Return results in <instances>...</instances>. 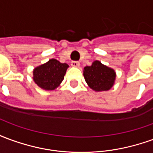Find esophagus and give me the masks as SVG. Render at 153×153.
Instances as JSON below:
<instances>
[{"label": "esophagus", "mask_w": 153, "mask_h": 153, "mask_svg": "<svg viewBox=\"0 0 153 153\" xmlns=\"http://www.w3.org/2000/svg\"><path fill=\"white\" fill-rule=\"evenodd\" d=\"M71 66L75 67V68H79L80 66V64L78 61H72L71 62Z\"/></svg>", "instance_id": "esophagus-1"}]
</instances>
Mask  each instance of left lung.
Listing matches in <instances>:
<instances>
[{
    "instance_id": "1",
    "label": "left lung",
    "mask_w": 153,
    "mask_h": 153,
    "mask_svg": "<svg viewBox=\"0 0 153 153\" xmlns=\"http://www.w3.org/2000/svg\"><path fill=\"white\" fill-rule=\"evenodd\" d=\"M83 76L87 84L95 92L108 91L115 84L116 73L99 60H94L90 66L83 68Z\"/></svg>"
}]
</instances>
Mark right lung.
<instances>
[{
    "mask_svg": "<svg viewBox=\"0 0 153 153\" xmlns=\"http://www.w3.org/2000/svg\"><path fill=\"white\" fill-rule=\"evenodd\" d=\"M69 65L60 63L56 59H51L46 63L35 67L33 71V79L40 88L52 91L60 86L63 81Z\"/></svg>",
    "mask_w": 153,
    "mask_h": 153,
    "instance_id": "1",
    "label": "right lung"
}]
</instances>
